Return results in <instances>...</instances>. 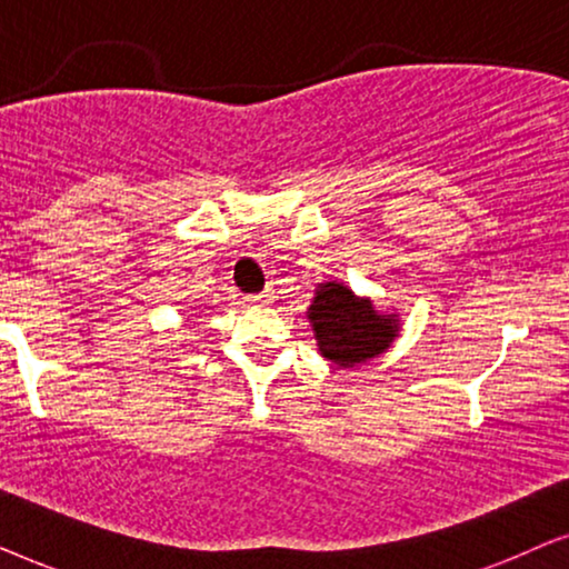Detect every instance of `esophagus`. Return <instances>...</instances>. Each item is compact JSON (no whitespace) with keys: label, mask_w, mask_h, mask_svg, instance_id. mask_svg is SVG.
<instances>
[{"label":"esophagus","mask_w":569,"mask_h":569,"mask_svg":"<svg viewBox=\"0 0 569 569\" xmlns=\"http://www.w3.org/2000/svg\"><path fill=\"white\" fill-rule=\"evenodd\" d=\"M269 300H271L269 292H259V295H251V298H248V302H253V306H267Z\"/></svg>","instance_id":"1"}]
</instances>
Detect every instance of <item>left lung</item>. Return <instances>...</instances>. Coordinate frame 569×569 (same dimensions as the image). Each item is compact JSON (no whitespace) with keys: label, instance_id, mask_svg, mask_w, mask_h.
<instances>
[{"label":"left lung","instance_id":"1","mask_svg":"<svg viewBox=\"0 0 569 569\" xmlns=\"http://www.w3.org/2000/svg\"><path fill=\"white\" fill-rule=\"evenodd\" d=\"M308 313L321 355L341 368H355L380 355L399 331V323L378 316L370 300L355 298L352 290L333 282L321 287Z\"/></svg>","mask_w":569,"mask_h":569}]
</instances>
